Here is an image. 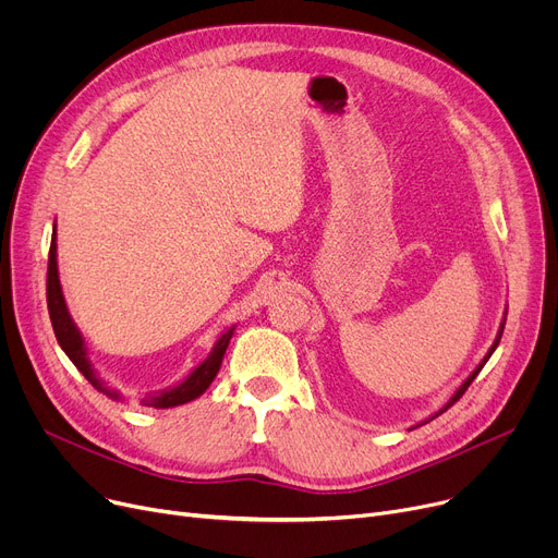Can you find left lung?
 Wrapping results in <instances>:
<instances>
[{"instance_id":"8db88e82","label":"left lung","mask_w":558,"mask_h":558,"mask_svg":"<svg viewBox=\"0 0 558 558\" xmlns=\"http://www.w3.org/2000/svg\"><path fill=\"white\" fill-rule=\"evenodd\" d=\"M505 324H507V312H505V318H502V324H500V330H497V337H495V341H493V345H490V348H488V353H486V355H484V360H482V362H480V364H477V366H475V371H473V373H471V375H468V377H465V379H463V383H461V385H459V389H457V391H454V393H452V396H450V400H448V402H446V404H444V407H441V409H438V412H436V414H432V416H429V418H425V421H421V423H416V425H414V427H409V429H416V427H421V425H425V423H429V421H434V418H436V416H441V414H444V412H448V409H450V407H452V404H454V402H457V400H459V398H461V396H463V393H465V389H468V387H471V385H473V379H475V377H477V375H480V371H482V368H484V364H486V362H488V360H490V355H493V353H495V348H497V343H500V339H502V332H505Z\"/></svg>"}]
</instances>
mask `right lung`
Wrapping results in <instances>:
<instances>
[{
    "label": "right lung",
    "instance_id": "obj_1",
    "mask_svg": "<svg viewBox=\"0 0 558 558\" xmlns=\"http://www.w3.org/2000/svg\"><path fill=\"white\" fill-rule=\"evenodd\" d=\"M47 307H49V318H51V326H53V335L61 343L63 353L72 360V364L85 375L87 383H90L97 391H101L104 396L112 398V400H124L120 391L110 389L104 379L97 375L90 357H87V345L85 339L81 335V330L76 328L74 318L68 310L65 296H63V287H61V278H58V255H56V223H53V232H51V246H49V267H47ZM234 335V326H230L226 332L219 335V339L215 341L210 355L205 357L185 379L179 385H173L169 389L156 391L142 398L144 407H156V409H169V407H179L185 402L196 400L198 396L205 393L215 377L221 368L223 355H226V348L230 343Z\"/></svg>",
    "mask_w": 558,
    "mask_h": 558
}]
</instances>
